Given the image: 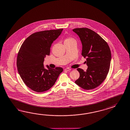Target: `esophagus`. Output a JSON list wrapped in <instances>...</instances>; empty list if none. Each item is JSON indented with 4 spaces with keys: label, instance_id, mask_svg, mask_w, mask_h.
<instances>
[{
    "label": "esophagus",
    "instance_id": "esophagus-1",
    "mask_svg": "<svg viewBox=\"0 0 130 130\" xmlns=\"http://www.w3.org/2000/svg\"><path fill=\"white\" fill-rule=\"evenodd\" d=\"M64 70H66V71H69V70H71V69H69V68H67L66 69H65Z\"/></svg>",
    "mask_w": 130,
    "mask_h": 130
}]
</instances>
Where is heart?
Returning <instances> with one entry per match:
<instances>
[{"instance_id": "heart-1", "label": "heart", "mask_w": 130, "mask_h": 130, "mask_svg": "<svg viewBox=\"0 0 130 130\" xmlns=\"http://www.w3.org/2000/svg\"><path fill=\"white\" fill-rule=\"evenodd\" d=\"M74 40V39L72 38H67V39H66V40L65 41H69V40Z\"/></svg>"}]
</instances>
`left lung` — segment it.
<instances>
[{"instance_id":"left-lung-1","label":"left lung","mask_w":130,"mask_h":130,"mask_svg":"<svg viewBox=\"0 0 130 130\" xmlns=\"http://www.w3.org/2000/svg\"><path fill=\"white\" fill-rule=\"evenodd\" d=\"M82 44V55L86 58V71L77 69L80 77L75 83L84 90L95 89L106 78L111 61V52L107 42L97 33L87 28L73 30Z\"/></svg>"}]
</instances>
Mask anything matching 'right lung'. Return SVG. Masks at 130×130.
Returning <instances> with one entry per match:
<instances>
[{
	"label": "right lung",
	"instance_id": "right-lung-1",
	"mask_svg": "<svg viewBox=\"0 0 130 130\" xmlns=\"http://www.w3.org/2000/svg\"><path fill=\"white\" fill-rule=\"evenodd\" d=\"M63 29L36 32L24 41L18 54V71L24 83L31 90L42 92L55 84L63 71L61 67L44 68V58L49 55L50 47L61 35Z\"/></svg>",
	"mask_w": 130,
	"mask_h": 130
}]
</instances>
